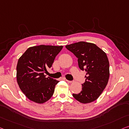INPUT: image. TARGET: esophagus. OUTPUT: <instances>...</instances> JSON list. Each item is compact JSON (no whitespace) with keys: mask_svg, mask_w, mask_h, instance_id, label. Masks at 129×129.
<instances>
[{"mask_svg":"<svg viewBox=\"0 0 129 129\" xmlns=\"http://www.w3.org/2000/svg\"><path fill=\"white\" fill-rule=\"evenodd\" d=\"M66 81L67 82H68V83H72V82H73V81H70V80H67V79H66Z\"/></svg>","mask_w":129,"mask_h":129,"instance_id":"34e87169","label":"esophagus"}]
</instances>
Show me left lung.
Wrapping results in <instances>:
<instances>
[{
  "label": "left lung",
  "instance_id": "obj_1",
  "mask_svg": "<svg viewBox=\"0 0 129 129\" xmlns=\"http://www.w3.org/2000/svg\"><path fill=\"white\" fill-rule=\"evenodd\" d=\"M78 58L79 67L85 71V82L82 91L72 95L83 104L97 100L106 87L109 77V64L104 51L95 44L79 42L65 46Z\"/></svg>",
  "mask_w": 129,
  "mask_h": 129
}]
</instances>
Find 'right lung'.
Instances as JSON below:
<instances>
[{
    "label": "right lung",
    "instance_id": "right-lung-1",
    "mask_svg": "<svg viewBox=\"0 0 129 129\" xmlns=\"http://www.w3.org/2000/svg\"><path fill=\"white\" fill-rule=\"evenodd\" d=\"M62 46L40 45L29 47L20 57L17 65V80L26 97L35 103L43 104L53 95L58 80L45 73L50 68Z\"/></svg>",
    "mask_w": 129,
    "mask_h": 129
}]
</instances>
